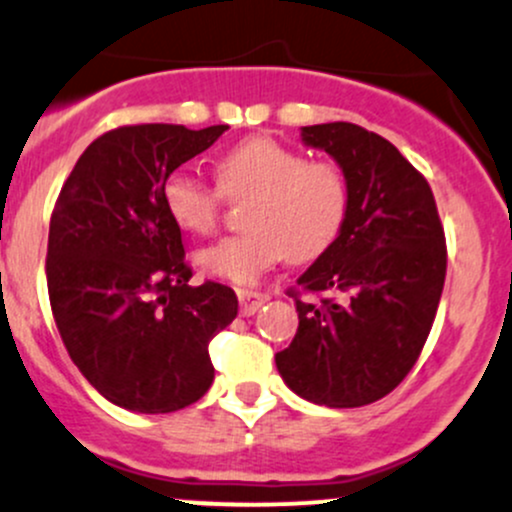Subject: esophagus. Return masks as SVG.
Instances as JSON below:
<instances>
[{"label":"esophagus","mask_w":512,"mask_h":512,"mask_svg":"<svg viewBox=\"0 0 512 512\" xmlns=\"http://www.w3.org/2000/svg\"><path fill=\"white\" fill-rule=\"evenodd\" d=\"M236 295H239V307H241V315L244 317L254 315L258 307L268 300V295L256 293V290H239Z\"/></svg>","instance_id":"1"}]
</instances>
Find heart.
I'll return each mask as SVG.
<instances>
[{"label": "heart", "instance_id": "b5f03b06", "mask_svg": "<svg viewBox=\"0 0 512 512\" xmlns=\"http://www.w3.org/2000/svg\"><path fill=\"white\" fill-rule=\"evenodd\" d=\"M217 188L188 168L163 180L161 200L170 222L185 234H210L222 200L246 202L251 232L224 236L195 254L202 273L251 285L285 258L312 261L342 234L349 214V185L342 168L307 161L305 153L268 136H254L224 151L214 163Z\"/></svg>", "mask_w": 512, "mask_h": 512}]
</instances>
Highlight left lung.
<instances>
[{"label": "left lung", "instance_id": "1", "mask_svg": "<svg viewBox=\"0 0 512 512\" xmlns=\"http://www.w3.org/2000/svg\"><path fill=\"white\" fill-rule=\"evenodd\" d=\"M300 136L342 168L349 214L298 285L346 300L315 305L295 293L298 332L276 366L310 403L361 408L398 386L427 342L447 276L444 229L427 180L383 136L349 122Z\"/></svg>", "mask_w": 512, "mask_h": 512}]
</instances>
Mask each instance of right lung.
I'll use <instances>...</instances> for the list:
<instances>
[{
  "label": "right lung",
  "mask_w": 512,
  "mask_h": 512,
  "mask_svg": "<svg viewBox=\"0 0 512 512\" xmlns=\"http://www.w3.org/2000/svg\"><path fill=\"white\" fill-rule=\"evenodd\" d=\"M227 129L119 126L85 148L58 195L46 258L53 317L82 376L124 410H183L214 381L207 346L239 302L222 283L190 285L161 188Z\"/></svg>",
  "instance_id": "1"
}]
</instances>
